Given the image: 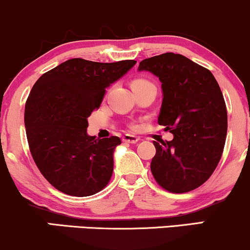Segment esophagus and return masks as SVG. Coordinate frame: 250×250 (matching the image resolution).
<instances>
[{"label": "esophagus", "mask_w": 250, "mask_h": 250, "mask_svg": "<svg viewBox=\"0 0 250 250\" xmlns=\"http://www.w3.org/2000/svg\"><path fill=\"white\" fill-rule=\"evenodd\" d=\"M123 142L128 143V144H136L139 142V138L136 136H132V134H125V136L123 137Z\"/></svg>", "instance_id": "34e87169"}]
</instances>
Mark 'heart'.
<instances>
[{
    "mask_svg": "<svg viewBox=\"0 0 250 250\" xmlns=\"http://www.w3.org/2000/svg\"><path fill=\"white\" fill-rule=\"evenodd\" d=\"M144 84H152L151 82L146 81V79H136V81H133V83H132V86H136V85H144Z\"/></svg>",
    "mask_w": 250,
    "mask_h": 250,
    "instance_id": "1",
    "label": "heart"
}]
</instances>
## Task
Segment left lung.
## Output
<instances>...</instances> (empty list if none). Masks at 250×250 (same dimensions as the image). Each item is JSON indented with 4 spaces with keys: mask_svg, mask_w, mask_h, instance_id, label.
<instances>
[{
    "mask_svg": "<svg viewBox=\"0 0 250 250\" xmlns=\"http://www.w3.org/2000/svg\"><path fill=\"white\" fill-rule=\"evenodd\" d=\"M138 70L161 82L158 124L173 134L171 142H153L152 174L168 192L198 188L218 166L227 136V108L218 82L206 67L173 52L146 58Z\"/></svg>",
    "mask_w": 250,
    "mask_h": 250,
    "instance_id": "8db88e82",
    "label": "left lung"
}]
</instances>
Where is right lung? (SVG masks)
<instances>
[{
  "mask_svg": "<svg viewBox=\"0 0 250 250\" xmlns=\"http://www.w3.org/2000/svg\"><path fill=\"white\" fill-rule=\"evenodd\" d=\"M136 61L98 63L72 58L37 79L25 103L29 148L43 177L67 195L89 196L106 186L118 137L87 134V117L106 89Z\"/></svg>",
  "mask_w": 250,
  "mask_h": 250,
  "instance_id": "add662e5",
  "label": "right lung"
}]
</instances>
